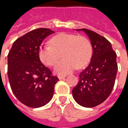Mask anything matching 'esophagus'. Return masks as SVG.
<instances>
[{
    "label": "esophagus",
    "mask_w": 128,
    "mask_h": 128,
    "mask_svg": "<svg viewBox=\"0 0 128 128\" xmlns=\"http://www.w3.org/2000/svg\"><path fill=\"white\" fill-rule=\"evenodd\" d=\"M66 77V75H58V78L59 80H62V79H64V78H65Z\"/></svg>",
    "instance_id": "34e87169"
}]
</instances>
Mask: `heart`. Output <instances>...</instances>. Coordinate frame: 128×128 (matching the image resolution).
<instances>
[{
  "label": "heart",
  "mask_w": 128,
  "mask_h": 128,
  "mask_svg": "<svg viewBox=\"0 0 128 128\" xmlns=\"http://www.w3.org/2000/svg\"><path fill=\"white\" fill-rule=\"evenodd\" d=\"M50 44H43L39 50V58L42 63L51 66L56 64L63 53L64 60L54 66V72L66 75L78 66L82 68L88 64L92 55V48L88 39L76 34L61 33L50 40Z\"/></svg>",
  "instance_id": "b5f03b06"
}]
</instances>
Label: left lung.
<instances>
[{"label": "left lung", "instance_id": "left-lung-1", "mask_svg": "<svg viewBox=\"0 0 128 128\" xmlns=\"http://www.w3.org/2000/svg\"><path fill=\"white\" fill-rule=\"evenodd\" d=\"M83 32L90 41L92 54L90 64L80 74V80L72 90L75 102L86 108L95 107L109 96L118 70L116 54L107 39L86 29Z\"/></svg>", "mask_w": 128, "mask_h": 128}]
</instances>
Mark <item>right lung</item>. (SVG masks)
Here are the masks:
<instances>
[{"mask_svg": "<svg viewBox=\"0 0 128 128\" xmlns=\"http://www.w3.org/2000/svg\"><path fill=\"white\" fill-rule=\"evenodd\" d=\"M54 33L46 28L34 29L13 43L7 56V73L16 97L26 106L42 107L52 99L58 78L42 64L39 58L43 40Z\"/></svg>", "mask_w": 128, "mask_h": 128, "instance_id": "add662e5", "label": "right lung"}]
</instances>
